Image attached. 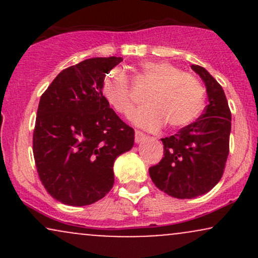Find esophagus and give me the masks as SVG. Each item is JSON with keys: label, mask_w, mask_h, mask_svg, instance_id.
I'll use <instances>...</instances> for the list:
<instances>
[{"label": "esophagus", "mask_w": 258, "mask_h": 258, "mask_svg": "<svg viewBox=\"0 0 258 258\" xmlns=\"http://www.w3.org/2000/svg\"><path fill=\"white\" fill-rule=\"evenodd\" d=\"M147 139V136L144 135V133H142L141 131H136V135H135V141L136 143H142L143 141H146Z\"/></svg>", "instance_id": "34e87169"}]
</instances>
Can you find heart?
<instances>
[{
    "mask_svg": "<svg viewBox=\"0 0 258 258\" xmlns=\"http://www.w3.org/2000/svg\"><path fill=\"white\" fill-rule=\"evenodd\" d=\"M139 76L153 84L142 106L131 115L136 126L158 131L166 122L171 128L190 125L205 106V87L197 76L183 73L170 61H146L141 65ZM102 94L115 111L128 115L133 103L128 78L122 70L106 73L102 82Z\"/></svg>",
    "mask_w": 258,
    "mask_h": 258,
    "instance_id": "b5f03b06",
    "label": "heart"
}]
</instances>
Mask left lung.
Here are the masks:
<instances>
[{"mask_svg": "<svg viewBox=\"0 0 258 258\" xmlns=\"http://www.w3.org/2000/svg\"><path fill=\"white\" fill-rule=\"evenodd\" d=\"M205 84L209 104L195 122L162 138L164 158L149 168L160 190L177 199H193L220 182L229 154L232 114L222 86L205 68L191 65Z\"/></svg>", "mask_w": 258, "mask_h": 258, "instance_id": "1", "label": "left lung"}]
</instances>
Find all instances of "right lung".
I'll use <instances>...</instances> for the list:
<instances>
[{"instance_id": "add662e5", "label": "right lung", "mask_w": 258, "mask_h": 258, "mask_svg": "<svg viewBox=\"0 0 258 258\" xmlns=\"http://www.w3.org/2000/svg\"><path fill=\"white\" fill-rule=\"evenodd\" d=\"M121 57L91 58L59 73L41 96L32 149L46 190L65 205L86 206L114 185V162L135 144V131L102 94Z\"/></svg>"}]
</instances>
